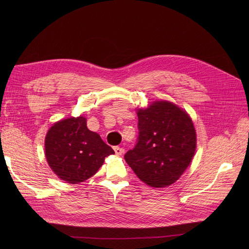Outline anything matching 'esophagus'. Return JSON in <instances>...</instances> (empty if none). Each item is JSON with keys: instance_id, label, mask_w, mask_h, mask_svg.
<instances>
[{"instance_id": "1", "label": "esophagus", "mask_w": 249, "mask_h": 249, "mask_svg": "<svg viewBox=\"0 0 249 249\" xmlns=\"http://www.w3.org/2000/svg\"><path fill=\"white\" fill-rule=\"evenodd\" d=\"M114 152L116 155H123L124 153V149L119 146H114Z\"/></svg>"}]
</instances>
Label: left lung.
<instances>
[{"label": "left lung", "mask_w": 249, "mask_h": 249, "mask_svg": "<svg viewBox=\"0 0 249 249\" xmlns=\"http://www.w3.org/2000/svg\"><path fill=\"white\" fill-rule=\"evenodd\" d=\"M138 140L124 160L150 187L173 184L189 166L196 149V132L188 113L167 101L138 109Z\"/></svg>", "instance_id": "left-lung-1"}]
</instances>
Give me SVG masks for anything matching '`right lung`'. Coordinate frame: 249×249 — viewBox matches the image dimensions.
<instances>
[{
  "label": "right lung",
  "mask_w": 249,
  "mask_h": 249,
  "mask_svg": "<svg viewBox=\"0 0 249 249\" xmlns=\"http://www.w3.org/2000/svg\"><path fill=\"white\" fill-rule=\"evenodd\" d=\"M46 158L59 178L78 184L91 178L105 158L114 154L97 133L88 130L83 116L60 120L51 126L46 141Z\"/></svg>",
  "instance_id": "obj_1"
}]
</instances>
